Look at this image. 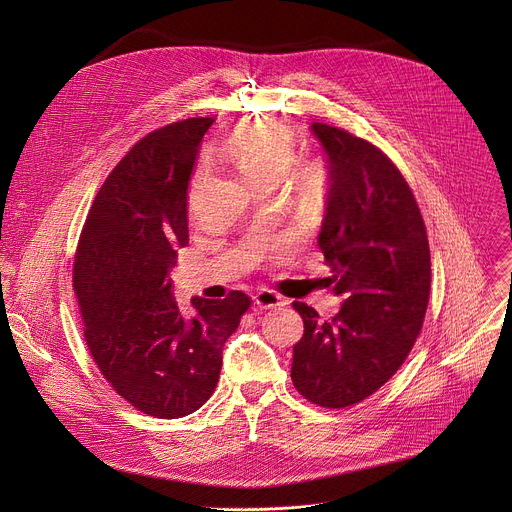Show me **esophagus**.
Masks as SVG:
<instances>
[{"label":"esophagus","instance_id":"esophagus-1","mask_svg":"<svg viewBox=\"0 0 512 512\" xmlns=\"http://www.w3.org/2000/svg\"><path fill=\"white\" fill-rule=\"evenodd\" d=\"M253 300H255V304H257L259 308H265V310L285 306V300H283L279 294H275L273 289H261V291H257V294L253 296Z\"/></svg>","mask_w":512,"mask_h":512}]
</instances>
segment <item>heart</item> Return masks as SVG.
Masks as SVG:
<instances>
[{"instance_id": "heart-1", "label": "heart", "mask_w": 512, "mask_h": 512, "mask_svg": "<svg viewBox=\"0 0 512 512\" xmlns=\"http://www.w3.org/2000/svg\"><path fill=\"white\" fill-rule=\"evenodd\" d=\"M223 156L255 186H275L296 160V139L283 123L249 121L239 125L223 143ZM328 174L318 162H304L294 172L296 194L310 202L322 194ZM202 182V170H196L188 190L192 204Z\"/></svg>"}]
</instances>
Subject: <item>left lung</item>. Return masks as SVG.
<instances>
[{"label":"left lung","instance_id":"obj_1","mask_svg":"<svg viewBox=\"0 0 512 512\" xmlns=\"http://www.w3.org/2000/svg\"><path fill=\"white\" fill-rule=\"evenodd\" d=\"M328 162L318 245L342 308L322 322L294 308L304 336L291 381L312 403L342 409L379 391L411 352L429 302L431 261L423 218L399 168L367 139L312 123Z\"/></svg>","mask_w":512,"mask_h":512}]
</instances>
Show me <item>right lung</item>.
<instances>
[{"instance_id":"1","label":"right lung","mask_w":512,"mask_h":512,"mask_svg":"<svg viewBox=\"0 0 512 512\" xmlns=\"http://www.w3.org/2000/svg\"><path fill=\"white\" fill-rule=\"evenodd\" d=\"M212 117L170 123L139 139L95 196L72 287L101 375L135 409L178 419L200 409L223 367V346L251 300L192 298L186 316L170 271L188 245V182Z\"/></svg>"}]
</instances>
